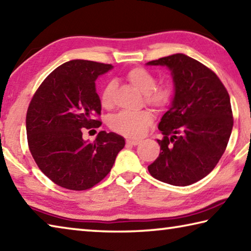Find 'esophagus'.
<instances>
[{"label":"esophagus","mask_w":251,"mask_h":251,"mask_svg":"<svg viewBox=\"0 0 251 251\" xmlns=\"http://www.w3.org/2000/svg\"><path fill=\"white\" fill-rule=\"evenodd\" d=\"M141 142H142L141 139H130V138L126 139V143H127V144H129V145H134V146L138 145V144L141 143Z\"/></svg>","instance_id":"1"}]
</instances>
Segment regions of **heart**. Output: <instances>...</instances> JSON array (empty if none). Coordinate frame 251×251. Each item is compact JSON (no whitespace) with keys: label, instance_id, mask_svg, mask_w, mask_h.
Instances as JSON below:
<instances>
[{"label":"heart","instance_id":"1","mask_svg":"<svg viewBox=\"0 0 251 251\" xmlns=\"http://www.w3.org/2000/svg\"><path fill=\"white\" fill-rule=\"evenodd\" d=\"M127 79L129 83L141 91L146 103L155 107H165L171 101L173 91L168 84L156 85V78L150 71L143 67H135L127 72ZM116 85L114 82L106 84L100 96L101 106L109 108L113 105V95ZM154 121V115L150 109L138 112H122L113 116L109 121L110 129L117 134L136 138L145 133L147 127Z\"/></svg>","mask_w":251,"mask_h":251}]
</instances>
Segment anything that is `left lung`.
I'll return each instance as SVG.
<instances>
[{
	"mask_svg": "<svg viewBox=\"0 0 251 251\" xmlns=\"http://www.w3.org/2000/svg\"><path fill=\"white\" fill-rule=\"evenodd\" d=\"M147 65L171 71L175 94L159 122L160 152L148 166L151 175L174 186L206 177L222 158L233 120L230 97L218 76L185 54H173Z\"/></svg>",
	"mask_w": 251,
	"mask_h": 251,
	"instance_id": "1",
	"label": "left lung"
}]
</instances>
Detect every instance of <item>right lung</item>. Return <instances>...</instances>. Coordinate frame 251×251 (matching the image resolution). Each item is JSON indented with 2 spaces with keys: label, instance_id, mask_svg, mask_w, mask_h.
I'll return each mask as SVG.
<instances>
[{
  "label": "right lung",
  "instance_id": "add662e5",
  "mask_svg": "<svg viewBox=\"0 0 251 251\" xmlns=\"http://www.w3.org/2000/svg\"><path fill=\"white\" fill-rule=\"evenodd\" d=\"M110 64L73 59L54 70L40 85L26 114L29 151L37 166L63 188L86 190L104 179L125 146L116 133L101 130L93 143L84 128H97L101 104L95 80Z\"/></svg>",
  "mask_w": 251,
  "mask_h": 251
}]
</instances>
